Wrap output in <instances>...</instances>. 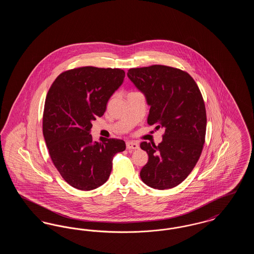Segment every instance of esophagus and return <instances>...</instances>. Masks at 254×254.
<instances>
[{"instance_id":"obj_1","label":"esophagus","mask_w":254,"mask_h":254,"mask_svg":"<svg viewBox=\"0 0 254 254\" xmlns=\"http://www.w3.org/2000/svg\"><path fill=\"white\" fill-rule=\"evenodd\" d=\"M127 149H138L139 148V144L137 142H133V141L127 142Z\"/></svg>"}]
</instances>
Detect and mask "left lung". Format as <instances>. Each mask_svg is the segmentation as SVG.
Wrapping results in <instances>:
<instances>
[{"instance_id":"1","label":"left lung","mask_w":254,"mask_h":254,"mask_svg":"<svg viewBox=\"0 0 254 254\" xmlns=\"http://www.w3.org/2000/svg\"><path fill=\"white\" fill-rule=\"evenodd\" d=\"M127 77L150 107L147 123L165 130L158 145L143 142L148 161L142 181L152 189H172L193 169L205 143L206 115L202 94L189 73L167 65L130 68Z\"/></svg>"}]
</instances>
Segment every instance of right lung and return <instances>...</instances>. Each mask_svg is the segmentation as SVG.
<instances>
[{
  "label": "right lung",
  "instance_id": "add662e5",
  "mask_svg": "<svg viewBox=\"0 0 254 254\" xmlns=\"http://www.w3.org/2000/svg\"><path fill=\"white\" fill-rule=\"evenodd\" d=\"M119 68L84 66L60 74L47 95L43 134L51 160L64 181L91 190L108 181L113 156L126 149L119 139L94 141L92 121L104 115L110 97L121 86Z\"/></svg>",
  "mask_w": 254,
  "mask_h": 254
}]
</instances>
